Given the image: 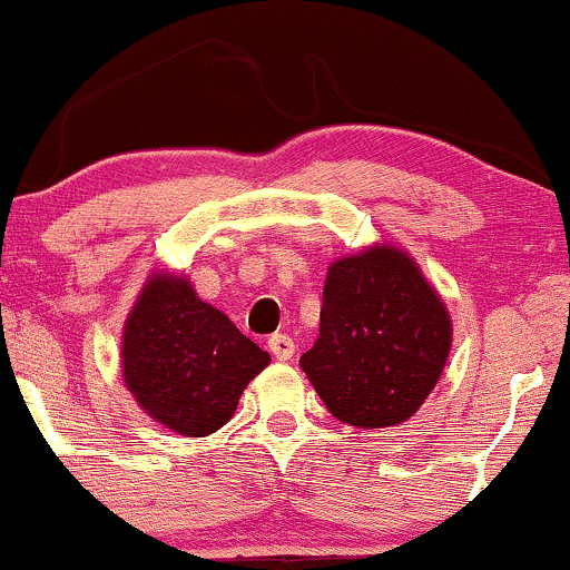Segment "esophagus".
Returning <instances> with one entry per match:
<instances>
[{"label": "esophagus", "mask_w": 570, "mask_h": 570, "mask_svg": "<svg viewBox=\"0 0 570 570\" xmlns=\"http://www.w3.org/2000/svg\"><path fill=\"white\" fill-rule=\"evenodd\" d=\"M267 347H269V353L277 357V361H291L295 353V342H293V337H287V334H272V337L267 340Z\"/></svg>", "instance_id": "1"}]
</instances>
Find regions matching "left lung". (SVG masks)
Here are the masks:
<instances>
[{
    "label": "left lung",
    "mask_w": 570,
    "mask_h": 570,
    "mask_svg": "<svg viewBox=\"0 0 570 570\" xmlns=\"http://www.w3.org/2000/svg\"><path fill=\"white\" fill-rule=\"evenodd\" d=\"M449 350L451 318L415 262L373 246L332 264L301 368L342 423L386 428L415 415Z\"/></svg>",
    "instance_id": "obj_1"
}]
</instances>
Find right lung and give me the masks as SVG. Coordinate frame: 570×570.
Wrapping results in <instances>:
<instances>
[{
    "label": "right lung",
    "instance_id": "add662e5",
    "mask_svg": "<svg viewBox=\"0 0 570 570\" xmlns=\"http://www.w3.org/2000/svg\"><path fill=\"white\" fill-rule=\"evenodd\" d=\"M121 363L139 407L170 431L202 439L233 417L269 353L199 301L186 279L155 275L127 318Z\"/></svg>",
    "mask_w": 570,
    "mask_h": 570
}]
</instances>
